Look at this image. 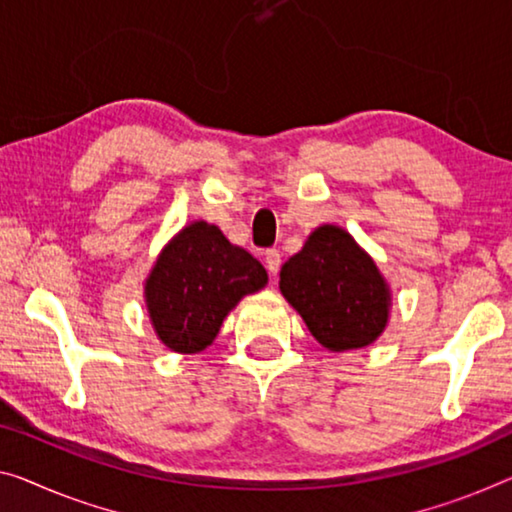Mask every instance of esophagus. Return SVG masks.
Segmentation results:
<instances>
[{"label":"esophagus","mask_w":512,"mask_h":512,"mask_svg":"<svg viewBox=\"0 0 512 512\" xmlns=\"http://www.w3.org/2000/svg\"><path fill=\"white\" fill-rule=\"evenodd\" d=\"M265 267H267V272L272 274V277H277V272H279V267H281L279 249H267L265 251Z\"/></svg>","instance_id":"obj_1"}]
</instances>
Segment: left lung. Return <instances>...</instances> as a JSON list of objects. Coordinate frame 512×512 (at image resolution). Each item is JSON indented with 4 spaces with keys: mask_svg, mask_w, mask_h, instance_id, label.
I'll use <instances>...</instances> for the list:
<instances>
[{
    "mask_svg": "<svg viewBox=\"0 0 512 512\" xmlns=\"http://www.w3.org/2000/svg\"><path fill=\"white\" fill-rule=\"evenodd\" d=\"M279 290L332 352L375 343L389 325L391 288L373 256L336 224H320L281 265Z\"/></svg>",
    "mask_w": 512,
    "mask_h": 512,
    "instance_id": "1",
    "label": "left lung"
}]
</instances>
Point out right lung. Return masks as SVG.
I'll return each instance as SVG.
<instances>
[{
	"label": "right lung",
	"instance_id": "add662e5",
	"mask_svg": "<svg viewBox=\"0 0 512 512\" xmlns=\"http://www.w3.org/2000/svg\"><path fill=\"white\" fill-rule=\"evenodd\" d=\"M265 286V267L199 219L157 254L144 281V302L155 336L171 352L194 355L215 341L242 297Z\"/></svg>",
	"mask_w": 512,
	"mask_h": 512
}]
</instances>
